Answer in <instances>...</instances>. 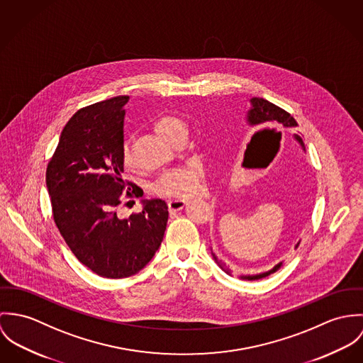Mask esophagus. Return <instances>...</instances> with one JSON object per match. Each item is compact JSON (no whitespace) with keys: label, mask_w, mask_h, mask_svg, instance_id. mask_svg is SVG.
Returning a JSON list of instances; mask_svg holds the SVG:
<instances>
[{"label":"esophagus","mask_w":363,"mask_h":363,"mask_svg":"<svg viewBox=\"0 0 363 363\" xmlns=\"http://www.w3.org/2000/svg\"><path fill=\"white\" fill-rule=\"evenodd\" d=\"M185 204H186V201H184V199H171L168 201V210L171 213H175V211L182 210L185 207Z\"/></svg>","instance_id":"esophagus-1"}]
</instances>
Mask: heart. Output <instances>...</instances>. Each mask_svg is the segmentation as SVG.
<instances>
[{"mask_svg":"<svg viewBox=\"0 0 363 363\" xmlns=\"http://www.w3.org/2000/svg\"><path fill=\"white\" fill-rule=\"evenodd\" d=\"M153 129L162 138L172 140L179 132L185 130L184 122L171 116H162L153 122ZM122 164L126 168L133 167V156L128 143L122 146ZM203 181V168L199 164L182 165L162 172L153 185V191L162 196L186 198L201 188Z\"/></svg>","mask_w":363,"mask_h":363,"instance_id":"heart-1","label":"heart"}]
</instances>
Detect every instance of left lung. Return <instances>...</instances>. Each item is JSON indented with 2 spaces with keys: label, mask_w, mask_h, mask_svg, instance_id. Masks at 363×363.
Here are the masks:
<instances>
[{
  "label": "left lung",
  "mask_w": 363,
  "mask_h": 363,
  "mask_svg": "<svg viewBox=\"0 0 363 363\" xmlns=\"http://www.w3.org/2000/svg\"><path fill=\"white\" fill-rule=\"evenodd\" d=\"M246 121L250 125V126H264V128H279V129H286V128H295L298 123L294 120V117L286 113L285 110H282L280 107H277L276 104L264 100V99H260V97H252L250 99V108L247 111V116H246ZM267 130V129H264ZM296 139V142L302 146V149L305 150V145H303V140L299 135H295L294 136ZM299 246V242L295 245V247ZM213 257L214 260L217 262V264L225 272L228 273V270L224 267V264L221 262H218L217 256L213 253ZM282 266V262H280L279 264H276L272 270L269 272H264V273H259V274H247V276H240V279L242 280H249V281H253V280H260V279H264L273 273H276L280 267Z\"/></svg>",
  "instance_id": "1"
}]
</instances>
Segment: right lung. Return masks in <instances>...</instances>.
Segmentation results:
<instances>
[{"label": "right lung", "mask_w": 363, "mask_h": 363, "mask_svg": "<svg viewBox=\"0 0 363 363\" xmlns=\"http://www.w3.org/2000/svg\"><path fill=\"white\" fill-rule=\"evenodd\" d=\"M128 100L117 96L77 111L64 126L45 172L62 238L82 264L106 279L140 272L160 247L168 220L162 199L142 201V211L129 218L118 216L123 192L132 186L122 178ZM135 189L126 196L138 198Z\"/></svg>", "instance_id": "add662e5"}]
</instances>
